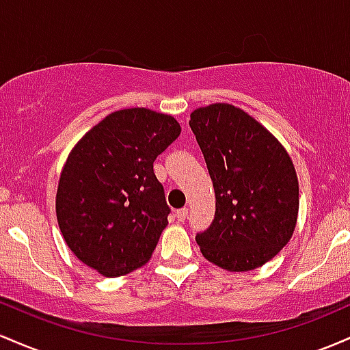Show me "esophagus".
<instances>
[{"mask_svg": "<svg viewBox=\"0 0 350 350\" xmlns=\"http://www.w3.org/2000/svg\"><path fill=\"white\" fill-rule=\"evenodd\" d=\"M175 217L178 221H185V218L188 217V210L187 208H180V210L175 211Z\"/></svg>", "mask_w": 350, "mask_h": 350, "instance_id": "1", "label": "esophagus"}]
</instances>
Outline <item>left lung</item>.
<instances>
[{
  "mask_svg": "<svg viewBox=\"0 0 350 350\" xmlns=\"http://www.w3.org/2000/svg\"><path fill=\"white\" fill-rule=\"evenodd\" d=\"M217 198L211 225L196 234L202 254L228 271L256 269L288 245L299 210L291 157L241 109L211 104L190 113Z\"/></svg>",
  "mask_w": 350,
  "mask_h": 350,
  "instance_id": "obj_1",
  "label": "left lung"
}]
</instances>
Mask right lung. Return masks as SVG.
<instances>
[{
  "label": "right lung",
  "instance_id": "1",
  "mask_svg": "<svg viewBox=\"0 0 350 350\" xmlns=\"http://www.w3.org/2000/svg\"><path fill=\"white\" fill-rule=\"evenodd\" d=\"M180 131L167 113L124 109L94 125L70 150L56 215L64 241L89 268L117 278L150 260L170 213L154 162Z\"/></svg>",
  "mask_w": 350,
  "mask_h": 350
}]
</instances>
